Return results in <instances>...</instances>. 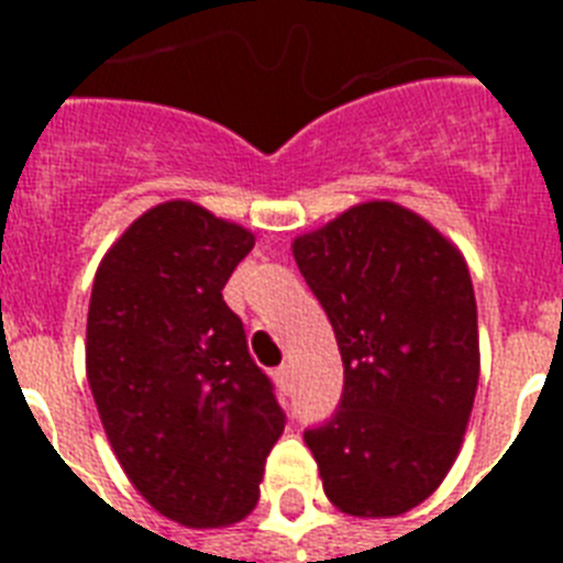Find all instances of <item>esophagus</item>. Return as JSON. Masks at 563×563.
<instances>
[{"label": "esophagus", "mask_w": 563, "mask_h": 563, "mask_svg": "<svg viewBox=\"0 0 563 563\" xmlns=\"http://www.w3.org/2000/svg\"><path fill=\"white\" fill-rule=\"evenodd\" d=\"M274 379H277V383H280L283 388H286V385L291 383V368H289V365H280V368L274 371Z\"/></svg>", "instance_id": "obj_1"}]
</instances>
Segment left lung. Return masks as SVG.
Returning <instances> with one entry per match:
<instances>
[{
    "mask_svg": "<svg viewBox=\"0 0 563 563\" xmlns=\"http://www.w3.org/2000/svg\"><path fill=\"white\" fill-rule=\"evenodd\" d=\"M342 351L339 409L303 432L324 494L353 517L420 506L453 467L479 383L471 272L418 212L351 207L291 245Z\"/></svg>",
    "mask_w": 563,
    "mask_h": 563,
    "instance_id": "left-lung-1",
    "label": "left lung"
}]
</instances>
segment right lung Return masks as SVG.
<instances>
[{
  "mask_svg": "<svg viewBox=\"0 0 563 563\" xmlns=\"http://www.w3.org/2000/svg\"><path fill=\"white\" fill-rule=\"evenodd\" d=\"M254 233L192 201L143 212L92 280L87 379L134 488L189 529L256 506L286 427L272 379L247 353L221 289Z\"/></svg>",
  "mask_w": 563,
  "mask_h": 563,
  "instance_id": "obj_1",
  "label": "right lung"
}]
</instances>
